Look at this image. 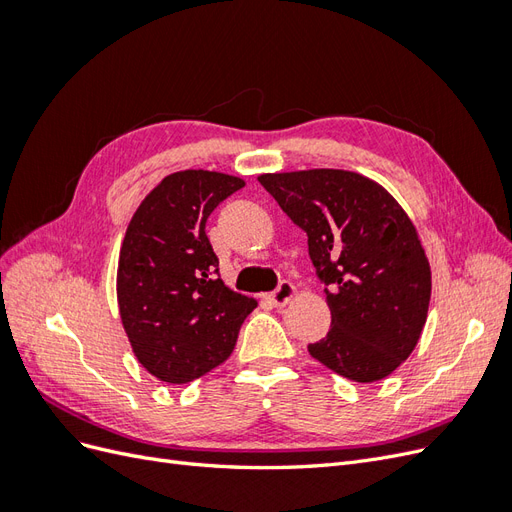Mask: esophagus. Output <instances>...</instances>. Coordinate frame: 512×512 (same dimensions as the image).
<instances>
[{
    "label": "esophagus",
    "mask_w": 512,
    "mask_h": 512,
    "mask_svg": "<svg viewBox=\"0 0 512 512\" xmlns=\"http://www.w3.org/2000/svg\"><path fill=\"white\" fill-rule=\"evenodd\" d=\"M294 294H297V288H294V284H290V282H280V286H277L271 294H269V303L271 305H275V307H284V305H288L292 299H294Z\"/></svg>",
    "instance_id": "esophagus-1"
}]
</instances>
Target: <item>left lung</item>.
<instances>
[{"label": "left lung", "instance_id": "1", "mask_svg": "<svg viewBox=\"0 0 512 512\" xmlns=\"http://www.w3.org/2000/svg\"><path fill=\"white\" fill-rule=\"evenodd\" d=\"M258 181L307 235L327 286L331 329L309 344L316 361L354 382L404 363L425 327L431 269L406 211L382 185L337 168L267 173Z\"/></svg>", "mask_w": 512, "mask_h": 512}]
</instances>
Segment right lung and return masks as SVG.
<instances>
[{
    "mask_svg": "<svg viewBox=\"0 0 512 512\" xmlns=\"http://www.w3.org/2000/svg\"><path fill=\"white\" fill-rule=\"evenodd\" d=\"M245 185L213 170L164 177L136 209L121 243L117 301L130 346L151 376L185 384L222 365L258 305L220 280L205 224Z\"/></svg>",
    "mask_w": 512,
    "mask_h": 512,
    "instance_id": "right-lung-1",
    "label": "right lung"
}]
</instances>
